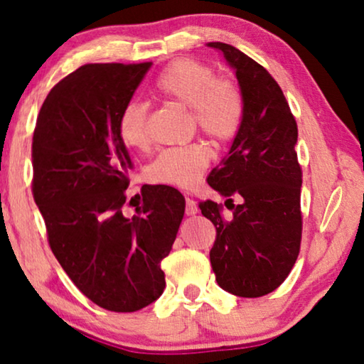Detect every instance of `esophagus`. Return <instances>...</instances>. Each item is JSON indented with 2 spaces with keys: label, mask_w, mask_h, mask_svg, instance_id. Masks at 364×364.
<instances>
[{
  "label": "esophagus",
  "mask_w": 364,
  "mask_h": 364,
  "mask_svg": "<svg viewBox=\"0 0 364 364\" xmlns=\"http://www.w3.org/2000/svg\"><path fill=\"white\" fill-rule=\"evenodd\" d=\"M196 213H198V206H196L195 200L187 196L186 198V214L187 216H193V214H196Z\"/></svg>",
  "instance_id": "1"
}]
</instances>
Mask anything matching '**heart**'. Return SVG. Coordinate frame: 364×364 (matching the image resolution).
<instances>
[{
	"instance_id": "b5f03b06",
	"label": "heart",
	"mask_w": 364,
	"mask_h": 364,
	"mask_svg": "<svg viewBox=\"0 0 364 364\" xmlns=\"http://www.w3.org/2000/svg\"><path fill=\"white\" fill-rule=\"evenodd\" d=\"M153 93L190 108L195 126L219 143L230 141L242 127L245 101L240 88L198 59L171 63L154 80ZM117 132L126 146L146 150L151 139L145 106L129 103L119 116ZM210 159L211 150L203 141L168 148L153 161L150 176L154 182L188 188L203 176Z\"/></svg>"
}]
</instances>
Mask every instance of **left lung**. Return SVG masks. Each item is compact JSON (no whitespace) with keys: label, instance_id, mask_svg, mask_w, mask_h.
Here are the masks:
<instances>
[{"label":"left lung","instance_id":"1","mask_svg":"<svg viewBox=\"0 0 364 364\" xmlns=\"http://www.w3.org/2000/svg\"><path fill=\"white\" fill-rule=\"evenodd\" d=\"M224 53L240 83L245 114L230 151L208 176L223 196H242L230 219L223 205L200 201L216 228L210 252L216 281L243 299L271 294L294 267L301 243V166L295 151L296 121L284 92L263 65L232 45L208 43Z\"/></svg>","mask_w":364,"mask_h":364}]
</instances>
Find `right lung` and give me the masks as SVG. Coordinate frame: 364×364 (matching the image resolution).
<instances>
[{"mask_svg": "<svg viewBox=\"0 0 364 364\" xmlns=\"http://www.w3.org/2000/svg\"><path fill=\"white\" fill-rule=\"evenodd\" d=\"M153 63L85 64L48 93L32 139V193L59 264L95 305L134 313L166 287L186 200L168 186L127 200L134 168L117 121ZM135 205L132 217L127 208Z\"/></svg>", "mask_w": 364, "mask_h": 364, "instance_id": "obj_1", "label": "right lung"}]
</instances>
